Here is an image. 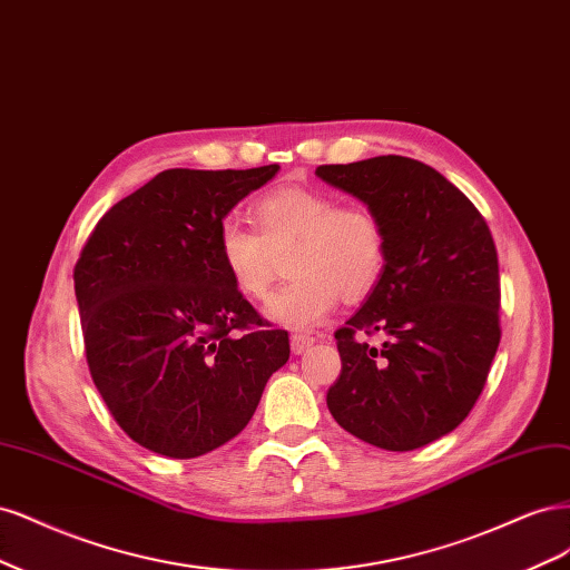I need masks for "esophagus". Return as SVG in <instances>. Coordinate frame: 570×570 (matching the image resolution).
Listing matches in <instances>:
<instances>
[{"instance_id":"obj_1","label":"esophagus","mask_w":570,"mask_h":570,"mask_svg":"<svg viewBox=\"0 0 570 570\" xmlns=\"http://www.w3.org/2000/svg\"><path fill=\"white\" fill-rule=\"evenodd\" d=\"M312 343H315V338H312L309 334H293L291 336V351H293V355H303Z\"/></svg>"}]
</instances>
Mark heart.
<instances>
[{
    "label": "heart",
    "instance_id": "b5f03b06",
    "mask_svg": "<svg viewBox=\"0 0 570 570\" xmlns=\"http://www.w3.org/2000/svg\"><path fill=\"white\" fill-rule=\"evenodd\" d=\"M253 227L225 219L217 250L236 291L265 301L288 261L293 279L269 301V317L288 328L322 322L341 298L360 301L381 282L389 234L366 206H338L336 196L309 187H279L255 200Z\"/></svg>",
    "mask_w": 570,
    "mask_h": 570
}]
</instances>
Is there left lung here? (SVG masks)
Instances as JSON below:
<instances>
[{
  "instance_id": "left-lung-1",
  "label": "left lung",
  "mask_w": 570,
  "mask_h": 570,
  "mask_svg": "<svg viewBox=\"0 0 570 570\" xmlns=\"http://www.w3.org/2000/svg\"><path fill=\"white\" fill-rule=\"evenodd\" d=\"M317 175L364 200L389 234L381 282L334 334L341 374L328 412L381 450L424 448L469 416L498 353L502 293L490 227L452 181L414 158L320 165ZM374 333L383 344L365 341Z\"/></svg>"
}]
</instances>
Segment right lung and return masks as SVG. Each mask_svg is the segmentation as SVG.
<instances>
[{
	"instance_id": "obj_1",
	"label": "right lung",
	"mask_w": 570,
	"mask_h": 570,
	"mask_svg": "<svg viewBox=\"0 0 570 570\" xmlns=\"http://www.w3.org/2000/svg\"><path fill=\"white\" fill-rule=\"evenodd\" d=\"M277 170H163L87 236L72 279L89 374L146 450L191 459L225 445L291 355L217 250L223 217Z\"/></svg>"
}]
</instances>
